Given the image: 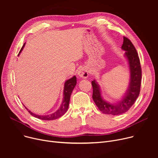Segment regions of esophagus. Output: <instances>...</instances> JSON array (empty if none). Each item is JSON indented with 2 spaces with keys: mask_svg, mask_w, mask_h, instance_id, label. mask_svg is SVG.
Segmentation results:
<instances>
[{
  "mask_svg": "<svg viewBox=\"0 0 158 158\" xmlns=\"http://www.w3.org/2000/svg\"><path fill=\"white\" fill-rule=\"evenodd\" d=\"M77 74H78L79 77L82 78V79H86L88 77L89 72H88V70L87 68L83 67V68L79 69Z\"/></svg>",
  "mask_w": 158,
  "mask_h": 158,
  "instance_id": "esophagus-1",
  "label": "esophagus"
}]
</instances>
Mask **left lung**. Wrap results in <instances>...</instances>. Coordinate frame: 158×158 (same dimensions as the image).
Returning a JSON list of instances; mask_svg holds the SVG:
<instances>
[{
    "label": "left lung",
    "mask_w": 158,
    "mask_h": 158,
    "mask_svg": "<svg viewBox=\"0 0 158 158\" xmlns=\"http://www.w3.org/2000/svg\"><path fill=\"white\" fill-rule=\"evenodd\" d=\"M122 49L126 51L124 56L128 61L130 81L128 88L121 100L111 104L103 98L101 90L95 80L92 81L93 87L92 98L96 106L102 113L111 115H119L127 111L134 104L139 96L142 81V69L136 50L131 41L123 36Z\"/></svg>",
    "instance_id": "obj_1"
}]
</instances>
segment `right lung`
I'll list each match as a JSON object with an SVG mask.
<instances>
[{
	"mask_svg": "<svg viewBox=\"0 0 158 158\" xmlns=\"http://www.w3.org/2000/svg\"><path fill=\"white\" fill-rule=\"evenodd\" d=\"M25 44H23L18 56H19L20 53L22 52V51L25 46ZM76 84H77V78L75 76H73L72 78L65 81L64 85V89H63V98L62 103H61L60 107H59V109L51 114H47V115L36 114H35L32 112H31L30 110H29L27 108L26 106H25L24 105L23 106L25 107V108H26L28 111V112L32 116H33V117H35L37 118L44 120H52L57 119L58 118L62 117V116L66 112V111H67V110L69 108V106L70 96H71L72 91H73V88H75V86H76Z\"/></svg>",
	"mask_w": 158,
	"mask_h": 158,
	"instance_id": "1",
	"label": "right lung"
}]
</instances>
